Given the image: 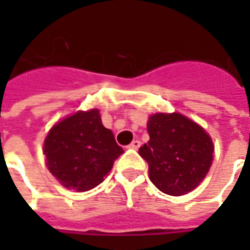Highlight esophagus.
Returning <instances> with one entry per match:
<instances>
[{
  "label": "esophagus",
  "instance_id": "1",
  "mask_svg": "<svg viewBox=\"0 0 250 250\" xmlns=\"http://www.w3.org/2000/svg\"><path fill=\"white\" fill-rule=\"evenodd\" d=\"M128 147H129V149H135V150L139 149V147H140V142H139V140H133V142L130 143Z\"/></svg>",
  "mask_w": 250,
  "mask_h": 250
}]
</instances>
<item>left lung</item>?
<instances>
[{
  "label": "left lung",
  "instance_id": "left-lung-1",
  "mask_svg": "<svg viewBox=\"0 0 250 250\" xmlns=\"http://www.w3.org/2000/svg\"><path fill=\"white\" fill-rule=\"evenodd\" d=\"M150 140L139 149L149 164L150 181L161 192L181 196L206 177L213 161V142L203 128L181 114L149 118Z\"/></svg>",
  "mask_w": 250,
  "mask_h": 250
}]
</instances>
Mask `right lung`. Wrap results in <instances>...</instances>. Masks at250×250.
I'll return each mask as SVG.
<instances>
[{"instance_id":"1","label":"right lung","mask_w":250,"mask_h":250,"mask_svg":"<svg viewBox=\"0 0 250 250\" xmlns=\"http://www.w3.org/2000/svg\"><path fill=\"white\" fill-rule=\"evenodd\" d=\"M122 153L97 110L79 111L58 122L44 142L50 172L63 187L78 192L101 184Z\"/></svg>"}]
</instances>
